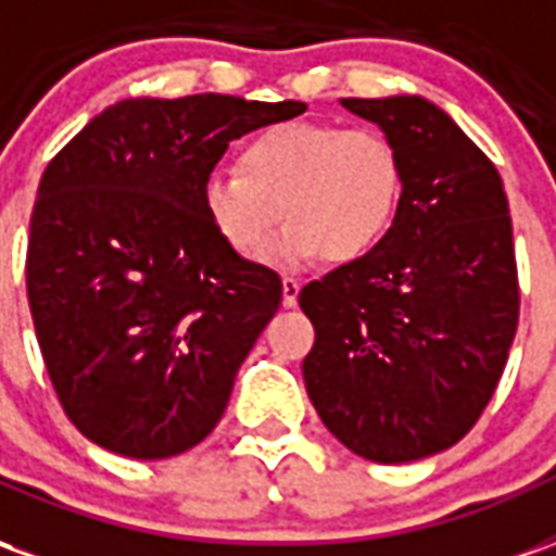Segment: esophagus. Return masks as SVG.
Here are the masks:
<instances>
[{
  "label": "esophagus",
  "instance_id": "obj_1",
  "mask_svg": "<svg viewBox=\"0 0 556 556\" xmlns=\"http://www.w3.org/2000/svg\"><path fill=\"white\" fill-rule=\"evenodd\" d=\"M301 294V282L294 277H282V306H294Z\"/></svg>",
  "mask_w": 556,
  "mask_h": 556
}]
</instances>
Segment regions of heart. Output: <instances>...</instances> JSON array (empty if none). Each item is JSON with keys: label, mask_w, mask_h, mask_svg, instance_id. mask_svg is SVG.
I'll return each instance as SVG.
<instances>
[{"label": "heart", "mask_w": 556, "mask_h": 556, "mask_svg": "<svg viewBox=\"0 0 556 556\" xmlns=\"http://www.w3.org/2000/svg\"><path fill=\"white\" fill-rule=\"evenodd\" d=\"M399 195L402 160L393 142L325 122L267 127L243 146L241 172L214 169L199 190L211 229L241 255L265 247L282 213L292 219L262 253L274 267L372 253L396 219Z\"/></svg>", "instance_id": "heart-1"}]
</instances>
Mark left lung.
<instances>
[{
    "label": "left lung",
    "mask_w": 556,
    "mask_h": 556,
    "mask_svg": "<svg viewBox=\"0 0 556 556\" xmlns=\"http://www.w3.org/2000/svg\"><path fill=\"white\" fill-rule=\"evenodd\" d=\"M402 160L396 219L372 253L301 291L303 381L330 434L381 465L465 438L518 327L513 219L494 163L419 94L342 98Z\"/></svg>",
    "instance_id": "left-lung-1"
}]
</instances>
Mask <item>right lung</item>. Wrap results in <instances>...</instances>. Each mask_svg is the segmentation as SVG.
Wrapping results in <instances>:
<instances>
[{"mask_svg": "<svg viewBox=\"0 0 556 556\" xmlns=\"http://www.w3.org/2000/svg\"><path fill=\"white\" fill-rule=\"evenodd\" d=\"M306 103L127 98L43 169L26 289L47 372L91 443L169 458L205 441L282 282L219 241L202 181L231 139Z\"/></svg>", "mask_w": 556, "mask_h": 556, "instance_id": "right-lung-1", "label": "right lung"}]
</instances>
